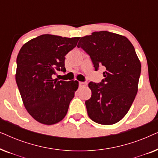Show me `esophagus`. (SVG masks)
I'll return each instance as SVG.
<instances>
[{"label": "esophagus", "instance_id": "1", "mask_svg": "<svg viewBox=\"0 0 158 158\" xmlns=\"http://www.w3.org/2000/svg\"><path fill=\"white\" fill-rule=\"evenodd\" d=\"M87 85V83L86 82H79V86L80 87H85Z\"/></svg>", "mask_w": 158, "mask_h": 158}]
</instances>
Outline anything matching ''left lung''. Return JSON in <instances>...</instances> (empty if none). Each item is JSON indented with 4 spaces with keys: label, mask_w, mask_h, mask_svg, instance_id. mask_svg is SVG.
<instances>
[{
    "label": "left lung",
    "mask_w": 158,
    "mask_h": 158,
    "mask_svg": "<svg viewBox=\"0 0 158 158\" xmlns=\"http://www.w3.org/2000/svg\"><path fill=\"white\" fill-rule=\"evenodd\" d=\"M77 47L90 56L95 70L105 69L100 83L88 84L92 92L85 102L88 116L100 124H116L128 112L137 93L141 64L135 47L125 36L106 31L81 37Z\"/></svg>",
    "instance_id": "left-lung-1"
}]
</instances>
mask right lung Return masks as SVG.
<instances>
[{"label":"right lung","mask_w":158,"mask_h":158,"mask_svg":"<svg viewBox=\"0 0 158 158\" xmlns=\"http://www.w3.org/2000/svg\"><path fill=\"white\" fill-rule=\"evenodd\" d=\"M80 37L43 34L26 43L16 59V81L23 105L37 122L51 125L63 119L77 81H57V71L66 72L65 55L76 47Z\"/></svg>","instance_id":"right-lung-1"}]
</instances>
